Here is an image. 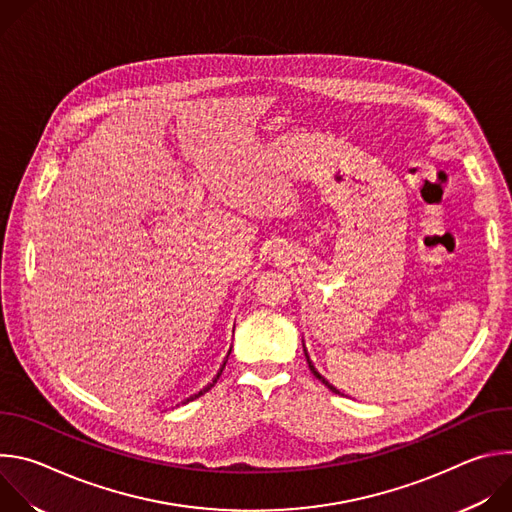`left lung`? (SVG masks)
Here are the masks:
<instances>
[{
	"label": "left lung",
	"instance_id": "1",
	"mask_svg": "<svg viewBox=\"0 0 512 512\" xmlns=\"http://www.w3.org/2000/svg\"><path fill=\"white\" fill-rule=\"evenodd\" d=\"M306 358H308V367H310V371H312V373H314V377H316V379H320V381H322V383H324V385H326V387H328V389H330V391H334V393H340V391H338V389H334V387H332V385H330V383H328V381H326V379H324V377H322V375H320V371H318V369H316V367H314V362H312V360H310V356H308V352H306Z\"/></svg>",
	"mask_w": 512,
	"mask_h": 512
}]
</instances>
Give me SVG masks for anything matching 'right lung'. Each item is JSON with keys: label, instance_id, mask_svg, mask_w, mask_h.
<instances>
[{"label": "right lung", "instance_id": "1", "mask_svg": "<svg viewBox=\"0 0 512 512\" xmlns=\"http://www.w3.org/2000/svg\"><path fill=\"white\" fill-rule=\"evenodd\" d=\"M229 354H231V352H229ZM225 364H227V360H225V362H223V367H221V371H218V373H216V377H214V379H212V383H208V385H206V387H204V389H200V391H198V393H194V395H192V397H188V399H186V403H188V401H192V399H196V397H200V395H204V393H206V391H208V389H210V387H212V385H214V383H216V379H218V377H221V373H223V369H225Z\"/></svg>", "mask_w": 512, "mask_h": 512}]
</instances>
